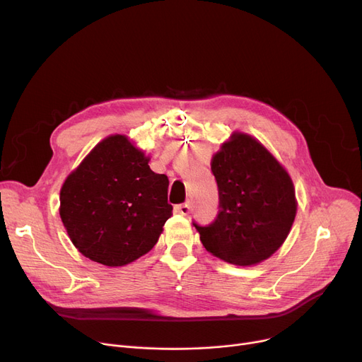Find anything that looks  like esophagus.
<instances>
[{
	"instance_id": "34e87169",
	"label": "esophagus",
	"mask_w": 362,
	"mask_h": 362,
	"mask_svg": "<svg viewBox=\"0 0 362 362\" xmlns=\"http://www.w3.org/2000/svg\"><path fill=\"white\" fill-rule=\"evenodd\" d=\"M176 211H177L179 214H182V216H187L189 211H191V204L185 202V204L177 205V206H176Z\"/></svg>"
}]
</instances>
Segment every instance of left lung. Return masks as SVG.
Returning a JSON list of instances; mask_svg holds the SVG:
<instances>
[{"instance_id": "obj_1", "label": "left lung", "mask_w": 362, "mask_h": 362, "mask_svg": "<svg viewBox=\"0 0 362 362\" xmlns=\"http://www.w3.org/2000/svg\"><path fill=\"white\" fill-rule=\"evenodd\" d=\"M218 214L194 223L205 250L235 265L270 258L286 240L298 202L289 173L254 136L233 132L211 160Z\"/></svg>"}]
</instances>
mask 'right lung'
Here are the masks:
<instances>
[{
    "label": "right lung",
    "mask_w": 362,
    "mask_h": 362,
    "mask_svg": "<svg viewBox=\"0 0 362 362\" xmlns=\"http://www.w3.org/2000/svg\"><path fill=\"white\" fill-rule=\"evenodd\" d=\"M124 135H111L83 158L60 191V217L86 258L122 267L149 252L173 206L168 179Z\"/></svg>",
    "instance_id": "obj_1"
}]
</instances>
